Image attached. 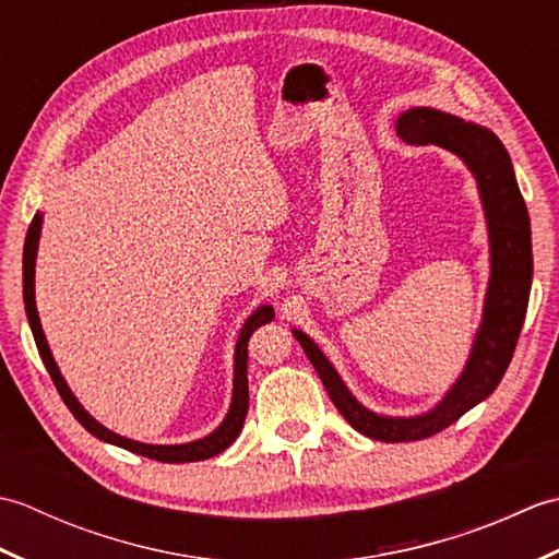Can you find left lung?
I'll return each mask as SVG.
<instances>
[{"mask_svg": "<svg viewBox=\"0 0 559 559\" xmlns=\"http://www.w3.org/2000/svg\"><path fill=\"white\" fill-rule=\"evenodd\" d=\"M396 132L408 144H437L456 153L478 180L490 228L492 276L488 298H485L483 326L466 370L435 411L418 415V418H384V415L362 408L350 396L346 384L341 382V377L310 336H305L302 331H293V334L314 365L334 406L355 430L379 439V442H415V439L442 432L476 403L488 399L502 382L507 367L514 358L521 326H524L533 254L528 209L519 192L512 160H509L500 139L485 127L463 122L454 115L432 108H415L401 115Z\"/></svg>", "mask_w": 559, "mask_h": 559, "instance_id": "8db88e82", "label": "left lung"}]
</instances>
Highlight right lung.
I'll return each mask as SVG.
<instances>
[{"mask_svg":"<svg viewBox=\"0 0 559 559\" xmlns=\"http://www.w3.org/2000/svg\"><path fill=\"white\" fill-rule=\"evenodd\" d=\"M40 213H35L31 225H28V233H26V245H23V302H26V314H28V322L33 329V338H35V346H38L40 358L47 367V372H50L52 382L59 391V396L67 403V408L74 413V418L86 427L91 435H96L103 442H110L122 447L127 451H134L139 456H148V459H156L163 463H189V461H204L221 454L223 449H228L237 435H240L245 418H247V408H249V389H247V343L249 336L254 334V329H259L261 324H266L273 319V307L264 305L259 307V310L247 319L245 326H242V334L237 338V348H235V389H233V403H230V413L228 418L223 420V425L218 427L216 432L199 439V442H189V444H175V447H158V444H141L134 442V439H124L120 435L110 432L108 427H103L100 423H96L91 418V415L81 408V403L71 394L67 382L59 374L57 365L52 360V353L47 348V341L45 334L40 329V319H38V310H35V290H33V273H35V252H38V237H40Z\"/></svg>","mask_w":559,"mask_h":559,"instance_id":"add662e5","label":"right lung"}]
</instances>
